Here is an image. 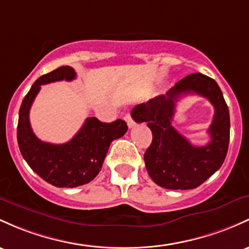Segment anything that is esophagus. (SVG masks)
<instances>
[{
    "label": "esophagus",
    "instance_id": "esophagus-1",
    "mask_svg": "<svg viewBox=\"0 0 249 249\" xmlns=\"http://www.w3.org/2000/svg\"><path fill=\"white\" fill-rule=\"evenodd\" d=\"M125 120H126V123H127V126L130 127H133L135 126V122H133V119H132V117H131V114L130 113H127L126 116H125Z\"/></svg>",
    "mask_w": 249,
    "mask_h": 249
}]
</instances>
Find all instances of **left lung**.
Here are the masks:
<instances>
[{"instance_id": "1", "label": "left lung", "mask_w": 249, "mask_h": 249, "mask_svg": "<svg viewBox=\"0 0 249 249\" xmlns=\"http://www.w3.org/2000/svg\"><path fill=\"white\" fill-rule=\"evenodd\" d=\"M207 97L215 110L209 133L211 142L195 147L172 126L176 103L182 95ZM137 123H147L152 143L144 154L146 170L156 184L165 189H195L221 168L228 151L231 120L222 92L214 79L193 73L171 87L166 94L150 99L132 110Z\"/></svg>"}]
</instances>
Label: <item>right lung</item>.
Segmentation results:
<instances>
[{"label": "right lung", "mask_w": 249, "mask_h": 249, "mask_svg": "<svg viewBox=\"0 0 249 249\" xmlns=\"http://www.w3.org/2000/svg\"><path fill=\"white\" fill-rule=\"evenodd\" d=\"M75 71L62 66L40 76L29 89L18 112V143L22 157L42 179L59 188H75L91 182L102 170L112 141L127 131L124 120L102 123L95 117L85 120L78 133L65 144L40 141L29 123V110L41 85L54 81H72Z\"/></svg>", "instance_id": "add662e5"}]
</instances>
